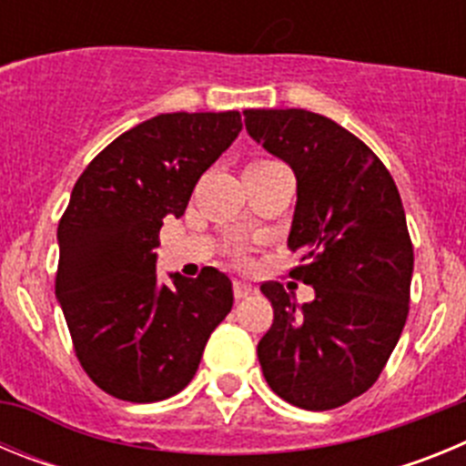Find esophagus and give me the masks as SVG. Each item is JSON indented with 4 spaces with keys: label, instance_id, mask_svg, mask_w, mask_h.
<instances>
[{
    "label": "esophagus",
    "instance_id": "1",
    "mask_svg": "<svg viewBox=\"0 0 466 466\" xmlns=\"http://www.w3.org/2000/svg\"><path fill=\"white\" fill-rule=\"evenodd\" d=\"M233 294H236V299H247V296L252 294V284L236 279V282H233Z\"/></svg>",
    "mask_w": 466,
    "mask_h": 466
}]
</instances>
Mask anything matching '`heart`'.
Wrapping results in <instances>:
<instances>
[{"label": "heart", "mask_w": 466, "mask_h": 466, "mask_svg": "<svg viewBox=\"0 0 466 466\" xmlns=\"http://www.w3.org/2000/svg\"><path fill=\"white\" fill-rule=\"evenodd\" d=\"M257 163H263V160H257Z\"/></svg>", "instance_id": "obj_1"}]
</instances>
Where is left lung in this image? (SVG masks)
<instances>
[{
  "instance_id": "obj_1",
  "label": "left lung",
  "mask_w": 466,
  "mask_h": 466,
  "mask_svg": "<svg viewBox=\"0 0 466 466\" xmlns=\"http://www.w3.org/2000/svg\"><path fill=\"white\" fill-rule=\"evenodd\" d=\"M245 127L296 175L289 230L315 300L263 282L273 324L257 355L278 397L339 409L378 380L409 317L413 245L392 175L360 137L306 109H245Z\"/></svg>"
}]
</instances>
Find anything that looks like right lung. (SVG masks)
<instances>
[{
  "label": "right lung",
  "instance_id": "1",
  "mask_svg": "<svg viewBox=\"0 0 466 466\" xmlns=\"http://www.w3.org/2000/svg\"><path fill=\"white\" fill-rule=\"evenodd\" d=\"M240 130L238 111L158 114L118 135L74 184L57 224L56 296L84 371L111 397L182 392L233 308L230 279L212 266L160 284L156 247L163 219L182 217Z\"/></svg>",
  "mask_w": 466,
  "mask_h": 466
}]
</instances>
